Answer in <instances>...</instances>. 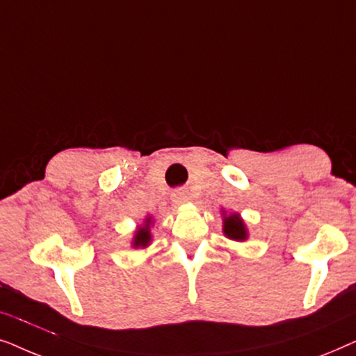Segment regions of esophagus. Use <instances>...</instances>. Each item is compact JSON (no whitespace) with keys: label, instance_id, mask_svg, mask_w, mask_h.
Masks as SVG:
<instances>
[{"label":"esophagus","instance_id":"obj_1","mask_svg":"<svg viewBox=\"0 0 356 356\" xmlns=\"http://www.w3.org/2000/svg\"><path fill=\"white\" fill-rule=\"evenodd\" d=\"M175 201H177V202H186L188 201V194L186 193H177V194H175Z\"/></svg>","mask_w":356,"mask_h":356}]
</instances>
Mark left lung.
I'll return each instance as SVG.
<instances>
[{
	"mask_svg": "<svg viewBox=\"0 0 356 356\" xmlns=\"http://www.w3.org/2000/svg\"><path fill=\"white\" fill-rule=\"evenodd\" d=\"M223 233L227 238L235 241H245L248 238L245 222L241 220L238 213H230V216L223 213Z\"/></svg>",
	"mask_w": 356,
	"mask_h": 356,
	"instance_id": "8db88e82",
	"label": "left lung"
}]
</instances>
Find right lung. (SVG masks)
Returning <instances> with one entry per match:
<instances>
[{
	"label": "right lung",
	"instance_id": "right-lung-1",
	"mask_svg": "<svg viewBox=\"0 0 356 356\" xmlns=\"http://www.w3.org/2000/svg\"><path fill=\"white\" fill-rule=\"evenodd\" d=\"M150 223H152V218H145L144 225L138 228L136 235L133 238V246L134 248H147L150 245V240H152V235H150Z\"/></svg>",
	"mask_w": 356,
	"mask_h": 356
}]
</instances>
